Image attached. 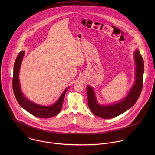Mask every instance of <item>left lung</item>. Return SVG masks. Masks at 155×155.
<instances>
[{"mask_svg": "<svg viewBox=\"0 0 155 155\" xmlns=\"http://www.w3.org/2000/svg\"><path fill=\"white\" fill-rule=\"evenodd\" d=\"M134 58L136 64L135 83L127 96L120 102L107 106L100 105L96 101L93 88L89 86H86L88 107L97 117L104 119L115 118L131 108L138 100L142 90L144 72L143 60L138 50L134 53Z\"/></svg>", "mask_w": 155, "mask_h": 155, "instance_id": "8db88e82", "label": "left lung"}]
</instances>
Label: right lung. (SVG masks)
Here are the masks:
<instances>
[{
	"label": "right lung",
	"instance_id": "add662e5",
	"mask_svg": "<svg viewBox=\"0 0 155 155\" xmlns=\"http://www.w3.org/2000/svg\"><path fill=\"white\" fill-rule=\"evenodd\" d=\"M25 52L21 51L19 53L14 64L13 76L12 80L13 90L15 96L19 103V104L25 109L26 111L33 115L37 118H51L58 115L62 107L64 99L65 94L68 88L66 89L59 98L58 101L51 106H41L35 104L34 102L28 100L22 93L20 88V84L19 81V71L21 66V64L23 59Z\"/></svg>",
	"mask_w": 155,
	"mask_h": 155
}]
</instances>
